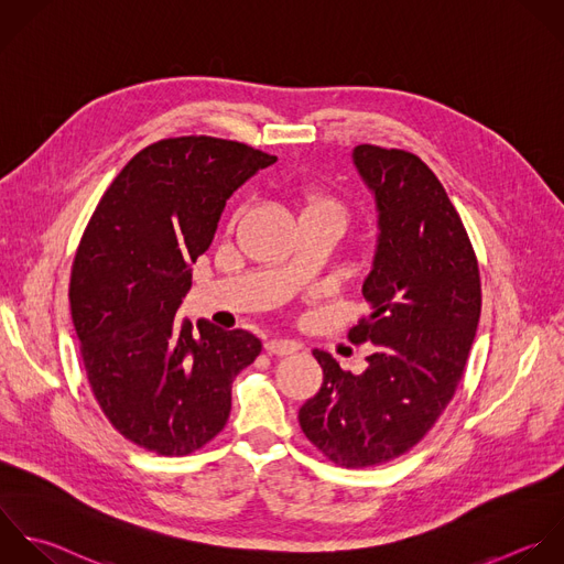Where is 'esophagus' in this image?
Instances as JSON below:
<instances>
[{"label": "esophagus", "mask_w": 564, "mask_h": 564, "mask_svg": "<svg viewBox=\"0 0 564 564\" xmlns=\"http://www.w3.org/2000/svg\"><path fill=\"white\" fill-rule=\"evenodd\" d=\"M299 349V345L296 343H292V340H268L265 343V351L268 354H272V356H290V354H294Z\"/></svg>", "instance_id": "esophagus-1"}]
</instances>
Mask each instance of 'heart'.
Instances as JSON below:
<instances>
[{"instance_id": "obj_1", "label": "heart", "mask_w": 564, "mask_h": 564, "mask_svg": "<svg viewBox=\"0 0 564 564\" xmlns=\"http://www.w3.org/2000/svg\"><path fill=\"white\" fill-rule=\"evenodd\" d=\"M312 210H336V206L329 202V199H323V197H318V195H305V204H303V213L301 215H305V213H312ZM338 213V210H336Z\"/></svg>"}]
</instances>
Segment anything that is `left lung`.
<instances>
[{
  "mask_svg": "<svg viewBox=\"0 0 564 564\" xmlns=\"http://www.w3.org/2000/svg\"><path fill=\"white\" fill-rule=\"evenodd\" d=\"M351 160L376 199L378 237L362 281L371 312L349 338L376 349L362 373L316 349L323 384L299 422L332 462L365 468L413 448L455 395L479 325L481 281L462 217L417 155L358 144Z\"/></svg>",
  "mask_w": 564,
  "mask_h": 564,
  "instance_id": "obj_1",
  "label": "left lung"
}]
</instances>
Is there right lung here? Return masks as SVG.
<instances>
[{
  "instance_id": "add662e5",
  "label": "right lung",
  "mask_w": 564,
  "mask_h": 564,
  "mask_svg": "<svg viewBox=\"0 0 564 564\" xmlns=\"http://www.w3.org/2000/svg\"><path fill=\"white\" fill-rule=\"evenodd\" d=\"M276 162L241 142L184 135L149 144L98 202L74 257L69 307L89 387L111 426L164 457L228 422L232 380L261 340L175 312L230 195Z\"/></svg>"
}]
</instances>
